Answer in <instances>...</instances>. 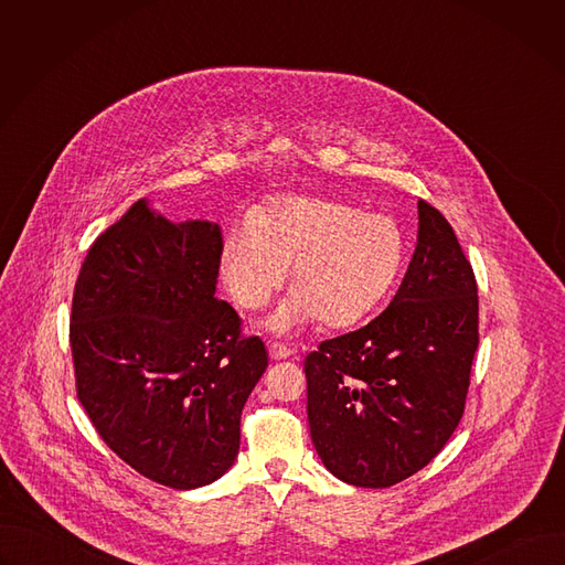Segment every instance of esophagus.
<instances>
[{"label":"esophagus","instance_id":"obj_1","mask_svg":"<svg viewBox=\"0 0 565 565\" xmlns=\"http://www.w3.org/2000/svg\"><path fill=\"white\" fill-rule=\"evenodd\" d=\"M268 353H270L273 360H286V358L292 355V349H288V347L281 344V342H273V344L268 347Z\"/></svg>","mask_w":565,"mask_h":565}]
</instances>
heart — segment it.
<instances>
[{"label":"heart","instance_id":"b5f03b06","mask_svg":"<svg viewBox=\"0 0 565 565\" xmlns=\"http://www.w3.org/2000/svg\"><path fill=\"white\" fill-rule=\"evenodd\" d=\"M405 257L407 236L393 216L286 196L234 223L218 264L230 297L248 310L266 308L292 268L297 292L268 319L270 331L286 333L315 317L331 329L355 324L391 292Z\"/></svg>","mask_w":565,"mask_h":565}]
</instances>
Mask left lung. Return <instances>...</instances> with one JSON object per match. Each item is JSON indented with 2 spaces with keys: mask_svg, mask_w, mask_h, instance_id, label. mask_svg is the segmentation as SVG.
<instances>
[{
  "mask_svg": "<svg viewBox=\"0 0 565 565\" xmlns=\"http://www.w3.org/2000/svg\"><path fill=\"white\" fill-rule=\"evenodd\" d=\"M476 349L473 270L447 218L418 201V246L393 301L303 362L324 467L355 488H391L429 465L462 418Z\"/></svg>",
  "mask_w": 565,
  "mask_h": 565,
  "instance_id": "8db88e82",
  "label": "left lung"
}]
</instances>
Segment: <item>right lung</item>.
I'll return each instance as SVG.
<instances>
[{
	"mask_svg": "<svg viewBox=\"0 0 565 565\" xmlns=\"http://www.w3.org/2000/svg\"><path fill=\"white\" fill-rule=\"evenodd\" d=\"M221 244L218 223H174L140 199L94 241L73 292L79 402L111 451L174 490L234 465L268 366L264 342L214 297Z\"/></svg>",
	"mask_w": 565,
	"mask_h": 565,
	"instance_id": "right-lung-1",
	"label": "right lung"
}]
</instances>
